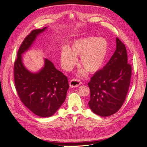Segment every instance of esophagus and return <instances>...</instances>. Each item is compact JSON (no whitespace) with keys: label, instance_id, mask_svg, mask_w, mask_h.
<instances>
[{"label":"esophagus","instance_id":"obj_1","mask_svg":"<svg viewBox=\"0 0 147 147\" xmlns=\"http://www.w3.org/2000/svg\"><path fill=\"white\" fill-rule=\"evenodd\" d=\"M82 84V82L79 80L78 79L74 78L72 79L69 82V85L71 88H75V87H78V86Z\"/></svg>","mask_w":147,"mask_h":147}]
</instances>
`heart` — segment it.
Returning a JSON list of instances; mask_svg holds the SVG:
<instances>
[{"label":"heart","mask_w":147,"mask_h":147,"mask_svg":"<svg viewBox=\"0 0 147 147\" xmlns=\"http://www.w3.org/2000/svg\"><path fill=\"white\" fill-rule=\"evenodd\" d=\"M108 48V42L104 38L88 37L78 39L70 48L65 47L62 49L61 63L65 70H69L76 64V57L80 56V65L88 73H95L103 65ZM84 73V70H81V75Z\"/></svg>","instance_id":"b5f03b06"}]
</instances>
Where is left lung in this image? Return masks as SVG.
<instances>
[{
	"instance_id": "8db88e82",
	"label": "left lung",
	"mask_w": 147,
	"mask_h": 147,
	"mask_svg": "<svg viewBox=\"0 0 147 147\" xmlns=\"http://www.w3.org/2000/svg\"><path fill=\"white\" fill-rule=\"evenodd\" d=\"M117 48L109 61L97 71L88 83L90 89L88 105L100 117L116 113L126 99L129 88L132 66L127 63L124 44L117 37Z\"/></svg>"
}]
</instances>
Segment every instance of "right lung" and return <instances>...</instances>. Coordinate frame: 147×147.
<instances>
[{
  "label": "right lung",
  "mask_w": 147,
  "mask_h": 147,
  "mask_svg": "<svg viewBox=\"0 0 147 147\" xmlns=\"http://www.w3.org/2000/svg\"><path fill=\"white\" fill-rule=\"evenodd\" d=\"M46 29L33 30L26 36L18 51L14 64V80L18 94L26 107L41 117H49L56 113L64 103L69 88L67 78L57 70L50 60L45 59L43 67L35 74L29 72L22 62L21 55Z\"/></svg>",
  "instance_id": "1"
}]
</instances>
